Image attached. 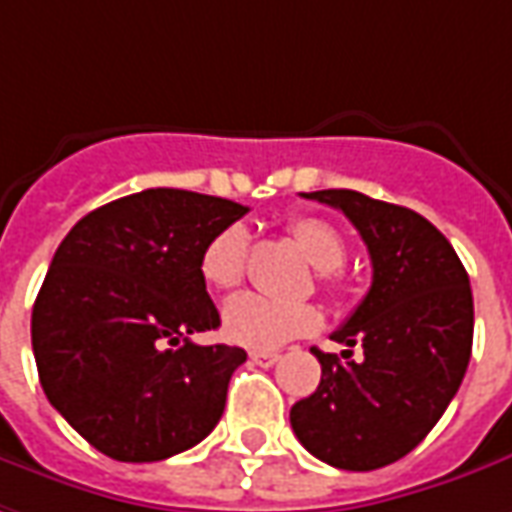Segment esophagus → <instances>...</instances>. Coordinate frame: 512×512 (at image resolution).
Here are the masks:
<instances>
[{
    "label": "esophagus",
    "mask_w": 512,
    "mask_h": 512,
    "mask_svg": "<svg viewBox=\"0 0 512 512\" xmlns=\"http://www.w3.org/2000/svg\"><path fill=\"white\" fill-rule=\"evenodd\" d=\"M249 358H252L255 364H260V367H274V364L280 361V353H274V350H252Z\"/></svg>",
    "instance_id": "1"
}]
</instances>
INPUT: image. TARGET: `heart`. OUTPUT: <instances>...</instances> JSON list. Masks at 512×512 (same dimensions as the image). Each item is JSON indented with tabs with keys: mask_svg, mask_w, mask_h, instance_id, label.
Segmentation results:
<instances>
[{
	"mask_svg": "<svg viewBox=\"0 0 512 512\" xmlns=\"http://www.w3.org/2000/svg\"><path fill=\"white\" fill-rule=\"evenodd\" d=\"M288 235L300 246L305 260L319 271L322 285H333L347 257V243L322 218L302 215L288 224ZM246 260H249V232L243 224H229L212 235L207 246L198 257V271L204 283L215 291H232L238 288L246 274ZM224 333L229 342L255 347V350H271L280 347L294 336H305L319 328V314L316 308L305 302H277L257 297V294H243L224 305L221 311Z\"/></svg>",
	"mask_w": 512,
	"mask_h": 512,
	"instance_id": "b5f03b06",
	"label": "heart"
}]
</instances>
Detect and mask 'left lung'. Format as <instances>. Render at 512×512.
I'll return each instance as SVG.
<instances>
[{
	"label": "left lung",
	"instance_id": "8db88e82",
	"mask_svg": "<svg viewBox=\"0 0 512 512\" xmlns=\"http://www.w3.org/2000/svg\"><path fill=\"white\" fill-rule=\"evenodd\" d=\"M342 210L373 260V285L333 339L314 395L291 406V429L316 460L375 471L406 457L457 395L474 344L468 271L415 210L356 190L302 193ZM358 346L365 356L352 358Z\"/></svg>",
	"mask_w": 512,
	"mask_h": 512
}]
</instances>
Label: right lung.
Wrapping results in <instances>:
<instances>
[{
	"label": "right lung",
	"mask_w": 512,
	"mask_h": 512,
	"mask_svg": "<svg viewBox=\"0 0 512 512\" xmlns=\"http://www.w3.org/2000/svg\"><path fill=\"white\" fill-rule=\"evenodd\" d=\"M249 207L154 187L69 229L33 305L47 401L97 451L156 462L201 443L227 406L246 350L196 344L221 325L198 257Z\"/></svg>",
	"instance_id": "right-lung-1"
}]
</instances>
